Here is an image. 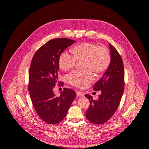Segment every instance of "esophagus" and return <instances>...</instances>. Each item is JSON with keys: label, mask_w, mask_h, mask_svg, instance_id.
I'll return each instance as SVG.
<instances>
[{"label": "esophagus", "mask_w": 149, "mask_h": 149, "mask_svg": "<svg viewBox=\"0 0 149 149\" xmlns=\"http://www.w3.org/2000/svg\"><path fill=\"white\" fill-rule=\"evenodd\" d=\"M76 94L78 97H84V93H82L81 91H77L76 93Z\"/></svg>", "instance_id": "esophagus-1"}]
</instances>
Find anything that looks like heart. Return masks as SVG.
I'll return each mask as SVG.
<instances>
[{"label":"heart","mask_w":149,"mask_h":149,"mask_svg":"<svg viewBox=\"0 0 149 149\" xmlns=\"http://www.w3.org/2000/svg\"><path fill=\"white\" fill-rule=\"evenodd\" d=\"M72 55L63 53L58 60L61 70L68 71L75 65L76 61L82 62V72L73 71L68 77V82L78 88H85L94 81L92 72L99 75L109 68L111 62V55L105 46H98L91 42H83L74 47L71 50Z\"/></svg>","instance_id":"1"}]
</instances>
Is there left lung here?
<instances>
[{"label": "left lung", "mask_w": 149, "mask_h": 149, "mask_svg": "<svg viewBox=\"0 0 149 149\" xmlns=\"http://www.w3.org/2000/svg\"><path fill=\"white\" fill-rule=\"evenodd\" d=\"M111 54L110 65L102 77L94 86V91L101 90L98 100L86 94L90 102L86 113L87 118L94 124L107 122L118 109L124 89L123 62L117 49L109 44Z\"/></svg>", "instance_id": "obj_1"}]
</instances>
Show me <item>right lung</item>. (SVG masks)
<instances>
[{
    "label": "right lung",
    "instance_id": "add662e5",
    "mask_svg": "<svg viewBox=\"0 0 149 149\" xmlns=\"http://www.w3.org/2000/svg\"><path fill=\"white\" fill-rule=\"evenodd\" d=\"M75 42L67 38L51 39L37 50L31 63L28 90L31 101L39 117L49 124L63 120L75 98V92L70 88H63L59 96L53 91L58 82L59 56Z\"/></svg>",
    "mask_w": 149,
    "mask_h": 149
}]
</instances>
